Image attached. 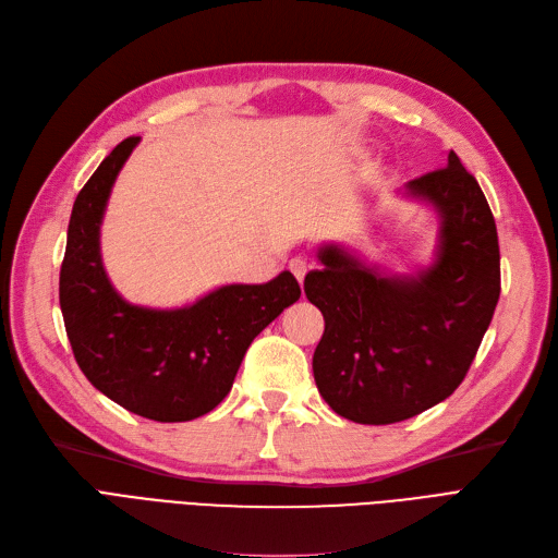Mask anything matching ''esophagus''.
<instances>
[{
	"label": "esophagus",
	"mask_w": 558,
	"mask_h": 558,
	"mask_svg": "<svg viewBox=\"0 0 558 558\" xmlns=\"http://www.w3.org/2000/svg\"><path fill=\"white\" fill-rule=\"evenodd\" d=\"M288 270L293 272V277L302 283L304 281V277H306V272H308V265H306V260L304 258H293L291 263H288Z\"/></svg>",
	"instance_id": "esophagus-1"
}]
</instances>
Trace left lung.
<instances>
[{
	"label": "left lung",
	"mask_w": 558,
	"mask_h": 558,
	"mask_svg": "<svg viewBox=\"0 0 558 558\" xmlns=\"http://www.w3.org/2000/svg\"><path fill=\"white\" fill-rule=\"evenodd\" d=\"M405 194L439 215L433 265L380 275L341 244L318 250L304 293L325 318L314 377L325 403L366 426H387L449 398L470 371L501 293L493 210L451 150L444 169Z\"/></svg>",
	"instance_id": "obj_1"
}]
</instances>
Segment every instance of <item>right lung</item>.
<instances>
[{"instance_id": "right-lung-1", "label": "right lung", "mask_w": 558, "mask_h": 558, "mask_svg": "<svg viewBox=\"0 0 558 558\" xmlns=\"http://www.w3.org/2000/svg\"><path fill=\"white\" fill-rule=\"evenodd\" d=\"M137 144L140 137L123 140L75 198L59 304L77 366L98 391L153 421H192L227 398L252 341L302 291L281 272L267 283L221 286L181 308L125 302L102 267L100 225Z\"/></svg>"}]
</instances>
